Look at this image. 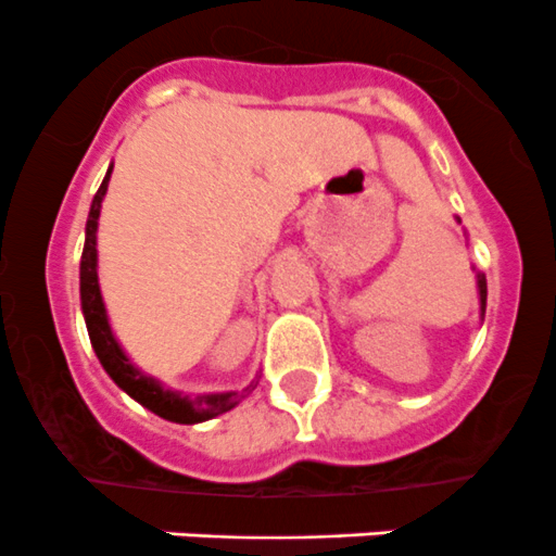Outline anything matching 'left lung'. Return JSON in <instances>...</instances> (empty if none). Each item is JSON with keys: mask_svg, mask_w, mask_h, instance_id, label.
<instances>
[{"mask_svg": "<svg viewBox=\"0 0 556 556\" xmlns=\"http://www.w3.org/2000/svg\"><path fill=\"white\" fill-rule=\"evenodd\" d=\"M476 285H479V304H481V317L486 312V277L484 274H476Z\"/></svg>", "mask_w": 556, "mask_h": 556, "instance_id": "1", "label": "left lung"}]
</instances>
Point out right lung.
Segmentation results:
<instances>
[{"label":"right lung","instance_id":"add662e5","mask_svg":"<svg viewBox=\"0 0 556 556\" xmlns=\"http://www.w3.org/2000/svg\"><path fill=\"white\" fill-rule=\"evenodd\" d=\"M112 166L106 169V177L99 185L97 195L91 201V212H88L86 223V247H83V261H80V304H83V317H86L88 336H91L93 352H97L99 363L104 366V371L110 374V379L121 387L126 395H131L134 401L142 403L144 408H150L159 417L169 419V422L179 425H195L206 422V419L217 417V414L231 412L233 406H239V401L250 390H255L257 382H250L242 392H210V395H179V392L166 390L159 379L148 377V374L139 371L131 361L126 357L123 346L117 344V339L112 336L110 319H106V309L102 301V290H99V274H97V228H99V212H102V199L106 193V185H110Z\"/></svg>","mask_w":556,"mask_h":556}]
</instances>
